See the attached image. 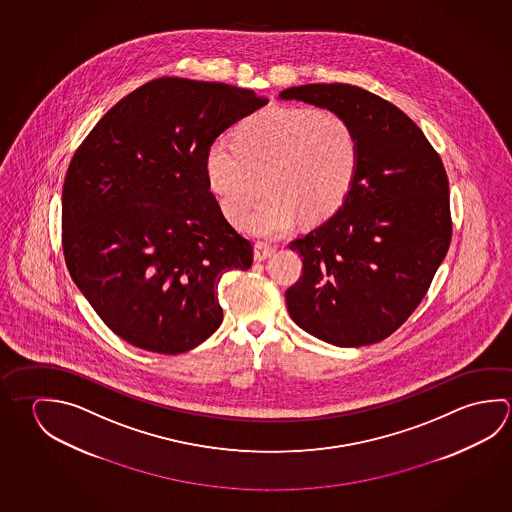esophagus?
Instances as JSON below:
<instances>
[{
	"mask_svg": "<svg viewBox=\"0 0 512 512\" xmlns=\"http://www.w3.org/2000/svg\"><path fill=\"white\" fill-rule=\"evenodd\" d=\"M273 252H275L273 246L257 243L255 244V250H253V259L257 260V262H264V260L269 259L273 255Z\"/></svg>",
	"mask_w": 512,
	"mask_h": 512,
	"instance_id": "1",
	"label": "esophagus"
}]
</instances>
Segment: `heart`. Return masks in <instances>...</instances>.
Listing matches in <instances>:
<instances>
[{"label": "heart", "instance_id": "heart-1", "mask_svg": "<svg viewBox=\"0 0 512 512\" xmlns=\"http://www.w3.org/2000/svg\"><path fill=\"white\" fill-rule=\"evenodd\" d=\"M234 149L214 144L205 156V178L228 219L244 221L259 237L275 239L302 216L318 223L349 198L359 169V140L349 120L329 109L269 108L235 127Z\"/></svg>", "mask_w": 512, "mask_h": 512}]
</instances>
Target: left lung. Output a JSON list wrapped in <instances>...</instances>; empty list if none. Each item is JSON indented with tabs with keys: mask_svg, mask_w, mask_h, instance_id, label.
<instances>
[{
	"mask_svg": "<svg viewBox=\"0 0 512 512\" xmlns=\"http://www.w3.org/2000/svg\"><path fill=\"white\" fill-rule=\"evenodd\" d=\"M347 118L359 140L358 178L343 207L289 244L304 273L286 291L293 322L336 347L385 340L421 304L451 243L449 183L412 118L350 84L287 88Z\"/></svg>",
	"mask_w": 512,
	"mask_h": 512,
	"instance_id": "left-lung-1",
	"label": "left lung"
}]
</instances>
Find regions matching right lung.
<instances>
[{
	"label": "right lung",
	"mask_w": 512,
	"mask_h": 512,
	"mask_svg": "<svg viewBox=\"0 0 512 512\" xmlns=\"http://www.w3.org/2000/svg\"><path fill=\"white\" fill-rule=\"evenodd\" d=\"M266 104L223 82L154 79L109 109L73 154L64 260L127 343L181 354L223 322L219 280L250 268L253 248L208 189L205 156L217 136Z\"/></svg>",
	"instance_id": "right-lung-1"
}]
</instances>
